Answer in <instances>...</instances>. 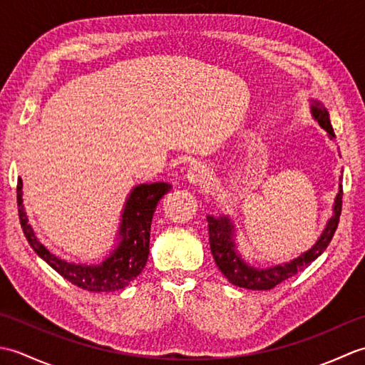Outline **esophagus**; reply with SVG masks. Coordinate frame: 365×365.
<instances>
[{
  "label": "esophagus",
  "instance_id": "esophagus-1",
  "mask_svg": "<svg viewBox=\"0 0 365 365\" xmlns=\"http://www.w3.org/2000/svg\"><path fill=\"white\" fill-rule=\"evenodd\" d=\"M188 180L192 185H204L208 180V170L202 165H195L188 170Z\"/></svg>",
  "mask_w": 365,
  "mask_h": 365
}]
</instances>
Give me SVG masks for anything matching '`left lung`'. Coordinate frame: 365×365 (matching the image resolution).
Wrapping results in <instances>:
<instances>
[{"label":"left lung","instance_id":"left-lung-1","mask_svg":"<svg viewBox=\"0 0 365 365\" xmlns=\"http://www.w3.org/2000/svg\"><path fill=\"white\" fill-rule=\"evenodd\" d=\"M312 111L320 125L328 131L331 138H334V130H332V125L329 122L328 111L324 110L319 102H315V105L312 106ZM342 196L344 191L342 185H340V191L336 197L334 215H332V218L329 220L327 229H324L322 237L319 238V242L312 246V250H309L307 252L299 255L298 259L292 260L290 263H285V265H277L265 269L254 268L251 265H247L245 260L240 259V255L235 252V245L232 242V226L229 218L222 216V218L216 220L213 216H207L208 242H210V250L216 267L221 269V273L234 285L243 287V289L250 290H271L277 284L284 282L285 279L297 274L298 271L307 268L319 255L323 254L324 250H327L339 226L340 212H342Z\"/></svg>","mask_w":365,"mask_h":365}]
</instances>
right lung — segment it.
<instances>
[{"label": "right lung", "mask_w": 365, "mask_h": 365, "mask_svg": "<svg viewBox=\"0 0 365 365\" xmlns=\"http://www.w3.org/2000/svg\"><path fill=\"white\" fill-rule=\"evenodd\" d=\"M21 178L17 182V207L19 218L28 243L37 255L56 269L58 273L73 285L88 292H115L127 287L141 273L149 257L150 224L158 200L170 190V185L160 182L139 185L127 200L120 224V243L114 252L100 265H75L58 259L36 238L23 208Z\"/></svg>", "instance_id": "add662e5"}]
</instances>
